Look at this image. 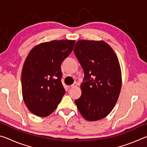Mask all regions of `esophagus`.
Masks as SVG:
<instances>
[{
    "label": "esophagus",
    "mask_w": 147,
    "mask_h": 147,
    "mask_svg": "<svg viewBox=\"0 0 147 147\" xmlns=\"http://www.w3.org/2000/svg\"><path fill=\"white\" fill-rule=\"evenodd\" d=\"M77 86V83L76 82H74L73 85H71V86H70L69 87H70V88H74V87H76Z\"/></svg>",
    "instance_id": "obj_1"
}]
</instances>
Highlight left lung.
Here are the masks:
<instances>
[{
	"mask_svg": "<svg viewBox=\"0 0 147 147\" xmlns=\"http://www.w3.org/2000/svg\"><path fill=\"white\" fill-rule=\"evenodd\" d=\"M74 53L84 73L81 96L74 100L84 119L95 121L111 112L121 88V71L117 57L104 41L80 40Z\"/></svg>",
	"mask_w": 147,
	"mask_h": 147,
	"instance_id": "obj_1",
	"label": "left lung"
}]
</instances>
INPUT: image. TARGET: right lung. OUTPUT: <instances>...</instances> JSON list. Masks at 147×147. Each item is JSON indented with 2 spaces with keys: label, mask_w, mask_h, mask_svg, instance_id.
<instances>
[{
  "label": "right lung",
  "mask_w": 147,
  "mask_h": 147,
  "mask_svg": "<svg viewBox=\"0 0 147 147\" xmlns=\"http://www.w3.org/2000/svg\"><path fill=\"white\" fill-rule=\"evenodd\" d=\"M75 41L54 40L31 50L21 74L23 99L34 115L47 117L58 107L65 90L61 83L62 62L73 51Z\"/></svg>",
  "instance_id": "add662e5"
}]
</instances>
